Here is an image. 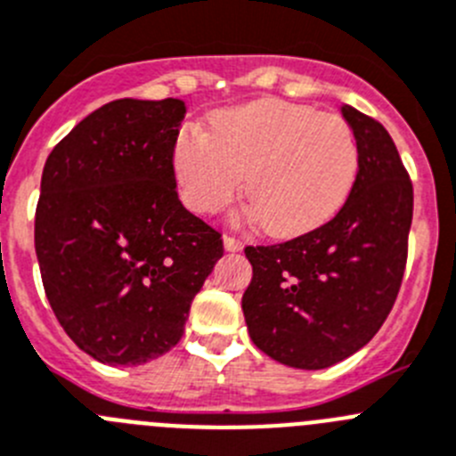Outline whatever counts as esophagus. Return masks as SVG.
<instances>
[{
	"instance_id": "34e87169",
	"label": "esophagus",
	"mask_w": 456,
	"mask_h": 456,
	"mask_svg": "<svg viewBox=\"0 0 456 456\" xmlns=\"http://www.w3.org/2000/svg\"><path fill=\"white\" fill-rule=\"evenodd\" d=\"M223 243H224V249H229V252H238V249L243 248V243H240L236 236H232V233H224Z\"/></svg>"
}]
</instances>
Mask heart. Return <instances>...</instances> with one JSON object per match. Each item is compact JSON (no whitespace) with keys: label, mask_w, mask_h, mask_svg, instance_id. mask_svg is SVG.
<instances>
[{"label":"heart","mask_w":456,"mask_h":456,"mask_svg":"<svg viewBox=\"0 0 456 456\" xmlns=\"http://www.w3.org/2000/svg\"><path fill=\"white\" fill-rule=\"evenodd\" d=\"M172 166L192 211H223L245 177L265 232L297 236L343 207L359 172V141L336 113L261 100L218 113L208 134L186 126Z\"/></svg>","instance_id":"heart-1"}]
</instances>
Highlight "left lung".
<instances>
[{
  "instance_id": "obj_1",
  "label": "left lung",
  "mask_w": 456,
  "mask_h": 456,
  "mask_svg": "<svg viewBox=\"0 0 456 456\" xmlns=\"http://www.w3.org/2000/svg\"><path fill=\"white\" fill-rule=\"evenodd\" d=\"M359 141L354 186L330 223L284 243L248 245L243 315L270 359L320 370L379 331L407 268L413 186L388 131L343 106Z\"/></svg>"
}]
</instances>
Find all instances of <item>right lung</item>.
I'll list each match as a JSON object with an SVG mask.
<instances>
[{"label":"right lung","instance_id":"add662e5","mask_svg":"<svg viewBox=\"0 0 456 456\" xmlns=\"http://www.w3.org/2000/svg\"><path fill=\"white\" fill-rule=\"evenodd\" d=\"M182 100H116L52 150L36 207L40 277L65 334L93 359L141 366L183 336L223 233L179 202Z\"/></svg>","mask_w":456,"mask_h":456}]
</instances>
